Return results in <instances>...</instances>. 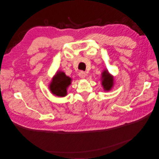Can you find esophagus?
I'll return each instance as SVG.
<instances>
[{"instance_id":"1","label":"esophagus","mask_w":159,"mask_h":159,"mask_svg":"<svg viewBox=\"0 0 159 159\" xmlns=\"http://www.w3.org/2000/svg\"><path fill=\"white\" fill-rule=\"evenodd\" d=\"M86 75H87V74H86V72L84 71H80L79 72V76L81 78H85Z\"/></svg>"}]
</instances>
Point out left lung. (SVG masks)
Masks as SVG:
<instances>
[{
  "label": "left lung",
  "instance_id": "left-lung-1",
  "mask_svg": "<svg viewBox=\"0 0 159 159\" xmlns=\"http://www.w3.org/2000/svg\"><path fill=\"white\" fill-rule=\"evenodd\" d=\"M102 85L104 90H110L113 85V78L111 76L107 71H104L102 73Z\"/></svg>",
  "mask_w": 159,
  "mask_h": 159
}]
</instances>
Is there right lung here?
<instances>
[{
    "label": "right lung",
    "mask_w": 159,
    "mask_h": 159,
    "mask_svg": "<svg viewBox=\"0 0 159 159\" xmlns=\"http://www.w3.org/2000/svg\"><path fill=\"white\" fill-rule=\"evenodd\" d=\"M71 84V79L62 72H58L53 78L50 85L51 92L58 97H65L67 94V88Z\"/></svg>",
    "instance_id": "right-lung-1"
}]
</instances>
